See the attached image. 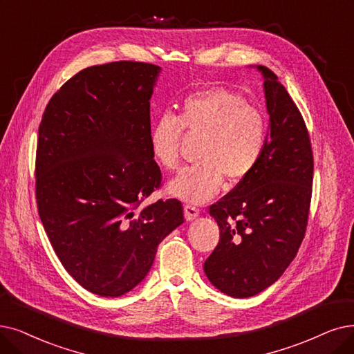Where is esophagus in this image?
Listing matches in <instances>:
<instances>
[{"mask_svg":"<svg viewBox=\"0 0 354 354\" xmlns=\"http://www.w3.org/2000/svg\"><path fill=\"white\" fill-rule=\"evenodd\" d=\"M185 216L187 221H193L196 216H199V207L193 205H185Z\"/></svg>","mask_w":354,"mask_h":354,"instance_id":"obj_1","label":"esophagus"}]
</instances>
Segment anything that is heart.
Segmentation results:
<instances>
[{"mask_svg":"<svg viewBox=\"0 0 354 354\" xmlns=\"http://www.w3.org/2000/svg\"><path fill=\"white\" fill-rule=\"evenodd\" d=\"M202 138L197 160L168 185V192L186 202L203 203L223 185L244 181L261 161L268 124L263 111L244 97L222 87L206 88L183 100L180 115L165 111L151 129V151L165 169L180 164V142L185 135Z\"/></svg>","mask_w":354,"mask_h":354,"instance_id":"obj_1","label":"heart"}]
</instances>
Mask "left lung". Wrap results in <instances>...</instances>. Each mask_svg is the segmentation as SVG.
<instances>
[{
    "mask_svg": "<svg viewBox=\"0 0 354 354\" xmlns=\"http://www.w3.org/2000/svg\"><path fill=\"white\" fill-rule=\"evenodd\" d=\"M264 75L268 140L256 169L209 207L221 238L203 264L212 285L234 298H250L273 285L305 236L314 180L309 132L272 69Z\"/></svg>",
    "mask_w": 354,
    "mask_h": 354,
    "instance_id": "1",
    "label": "left lung"
}]
</instances>
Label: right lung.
I'll use <instances>...</instances> for the list:
<instances>
[{
    "label": "right lung",
    "mask_w": 354,
    "mask_h": 354,
    "mask_svg": "<svg viewBox=\"0 0 354 354\" xmlns=\"http://www.w3.org/2000/svg\"><path fill=\"white\" fill-rule=\"evenodd\" d=\"M160 66L119 61L69 78L39 124L36 203L65 270L100 296L144 280L162 239L185 222L177 199L142 206L161 187L149 98Z\"/></svg>",
    "instance_id": "add662e5"
}]
</instances>
